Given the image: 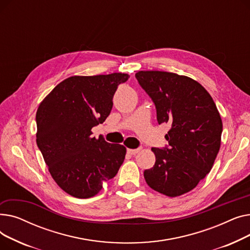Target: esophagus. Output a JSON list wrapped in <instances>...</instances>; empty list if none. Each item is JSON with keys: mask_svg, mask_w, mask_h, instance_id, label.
I'll return each instance as SVG.
<instances>
[{"mask_svg": "<svg viewBox=\"0 0 250 250\" xmlns=\"http://www.w3.org/2000/svg\"><path fill=\"white\" fill-rule=\"evenodd\" d=\"M140 151H141V148H139V149H127V153L130 154V155H136Z\"/></svg>", "mask_w": 250, "mask_h": 250, "instance_id": "esophagus-1", "label": "esophagus"}]
</instances>
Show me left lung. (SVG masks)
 Segmentation results:
<instances>
[{
    "label": "left lung",
    "mask_w": 250,
    "mask_h": 250,
    "mask_svg": "<svg viewBox=\"0 0 250 250\" xmlns=\"http://www.w3.org/2000/svg\"><path fill=\"white\" fill-rule=\"evenodd\" d=\"M136 78L155 103L157 121L170 125L168 148H152L155 165L144 171L147 185L175 198L193 189L211 171L221 146L222 120L208 92L193 79L162 71Z\"/></svg>",
    "instance_id": "obj_1"
}]
</instances>
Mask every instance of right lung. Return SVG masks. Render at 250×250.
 I'll list each match as a JSON object with an SVG mask.
<instances>
[{
    "label": "right lung",
    "mask_w": 250,
    "mask_h": 250,
    "mask_svg": "<svg viewBox=\"0 0 250 250\" xmlns=\"http://www.w3.org/2000/svg\"><path fill=\"white\" fill-rule=\"evenodd\" d=\"M128 78L124 73L72 76L39 104L36 144L51 177L74 198L96 195L125 160V147L92 137V127L106 120L117 86Z\"/></svg>",
    "instance_id": "right-lung-1"
}]
</instances>
